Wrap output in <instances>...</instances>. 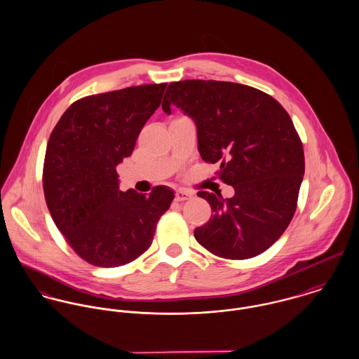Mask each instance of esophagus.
<instances>
[{"instance_id": "34e87169", "label": "esophagus", "mask_w": 359, "mask_h": 359, "mask_svg": "<svg viewBox=\"0 0 359 359\" xmlns=\"http://www.w3.org/2000/svg\"><path fill=\"white\" fill-rule=\"evenodd\" d=\"M192 196H194V194H191V192H188V191H184V189H180V191L175 192V201H177V202L189 201Z\"/></svg>"}]
</instances>
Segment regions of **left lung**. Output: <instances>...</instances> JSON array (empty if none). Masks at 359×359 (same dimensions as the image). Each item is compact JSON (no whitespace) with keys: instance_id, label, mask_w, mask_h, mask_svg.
I'll return each instance as SVG.
<instances>
[{"instance_id":"1","label":"left lung","mask_w":359,"mask_h":359,"mask_svg":"<svg viewBox=\"0 0 359 359\" xmlns=\"http://www.w3.org/2000/svg\"><path fill=\"white\" fill-rule=\"evenodd\" d=\"M177 104L198 127L199 152L218 163V178L232 198L199 191L211 217L195 229L214 256L246 259L269 249L289 226L306 161L303 142L289 113L271 95L238 83L184 80L170 83L163 110Z\"/></svg>"}]
</instances>
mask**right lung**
I'll use <instances>...</instances> for the list:
<instances>
[{
    "instance_id": "1",
    "label": "right lung",
    "mask_w": 359,
    "mask_h": 359,
    "mask_svg": "<svg viewBox=\"0 0 359 359\" xmlns=\"http://www.w3.org/2000/svg\"><path fill=\"white\" fill-rule=\"evenodd\" d=\"M167 83L128 87L72 103L52 130L43 168L52 219L74 253L91 265H126L152 245L156 225L174 199L118 191L116 167L160 106Z\"/></svg>"
}]
</instances>
